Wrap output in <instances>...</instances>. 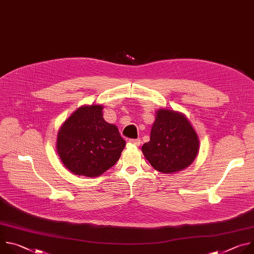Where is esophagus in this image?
Listing matches in <instances>:
<instances>
[{"instance_id":"esophagus-1","label":"esophagus","mask_w":254,"mask_h":254,"mask_svg":"<svg viewBox=\"0 0 254 254\" xmlns=\"http://www.w3.org/2000/svg\"><path fill=\"white\" fill-rule=\"evenodd\" d=\"M129 143H131V144H133V146H139V143H140V139L139 138H130L129 140Z\"/></svg>"}]
</instances>
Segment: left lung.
Wrapping results in <instances>:
<instances>
[{"label": "left lung", "instance_id": "left-lung-1", "mask_svg": "<svg viewBox=\"0 0 254 254\" xmlns=\"http://www.w3.org/2000/svg\"><path fill=\"white\" fill-rule=\"evenodd\" d=\"M143 156L159 172L171 174L190 166L199 151V140L187 118L170 110L157 112Z\"/></svg>", "mask_w": 254, "mask_h": 254}]
</instances>
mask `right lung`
<instances>
[{
  "label": "right lung",
  "instance_id": "right-lung-1",
  "mask_svg": "<svg viewBox=\"0 0 254 254\" xmlns=\"http://www.w3.org/2000/svg\"><path fill=\"white\" fill-rule=\"evenodd\" d=\"M126 147L118 127L104 121L102 106H82L61 127L57 152L73 174L97 177L112 168Z\"/></svg>",
  "mask_w": 254,
  "mask_h": 254
}]
</instances>
